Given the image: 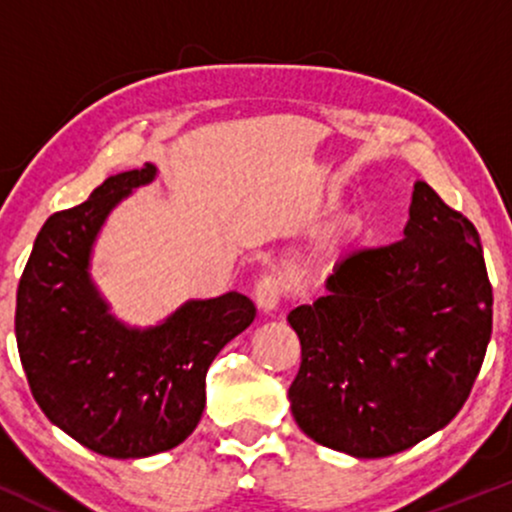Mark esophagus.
<instances>
[{
	"mask_svg": "<svg viewBox=\"0 0 512 512\" xmlns=\"http://www.w3.org/2000/svg\"><path fill=\"white\" fill-rule=\"evenodd\" d=\"M279 296H281V286L274 276H262V279L255 284V293H252L260 313H272V310H276V305H279Z\"/></svg>",
	"mask_w": 512,
	"mask_h": 512,
	"instance_id": "esophagus-1",
	"label": "esophagus"
}]
</instances>
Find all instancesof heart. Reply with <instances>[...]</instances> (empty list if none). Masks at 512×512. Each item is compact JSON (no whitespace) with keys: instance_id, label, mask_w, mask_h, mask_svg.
Masks as SVG:
<instances>
[{"instance_id":"heart-1","label":"heart","mask_w":512,"mask_h":512,"mask_svg":"<svg viewBox=\"0 0 512 512\" xmlns=\"http://www.w3.org/2000/svg\"><path fill=\"white\" fill-rule=\"evenodd\" d=\"M363 236H366V221L356 214L346 216L315 240L308 257H305V267L313 269V272H330L344 257L351 255V250L361 243Z\"/></svg>"}]
</instances>
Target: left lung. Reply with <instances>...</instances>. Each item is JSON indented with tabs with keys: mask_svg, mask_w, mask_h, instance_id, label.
<instances>
[{
	"mask_svg": "<svg viewBox=\"0 0 512 512\" xmlns=\"http://www.w3.org/2000/svg\"><path fill=\"white\" fill-rule=\"evenodd\" d=\"M289 313V387L305 436L358 460L414 448L467 402L491 339L493 293L474 223L416 182L404 238L334 267Z\"/></svg>",
	"mask_w": 512,
	"mask_h": 512,
	"instance_id": "left-lung-1",
	"label": "left lung"
}]
</instances>
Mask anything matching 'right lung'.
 Listing matches in <instances>:
<instances>
[{
	"label": "right lung",
	"mask_w": 512,
	"mask_h": 512,
	"mask_svg": "<svg viewBox=\"0 0 512 512\" xmlns=\"http://www.w3.org/2000/svg\"><path fill=\"white\" fill-rule=\"evenodd\" d=\"M156 173L151 163L117 173L84 204L52 214L16 291V344L35 402L76 443L115 460L190 436L211 361L255 320V305L236 291L182 303L144 330L110 313L91 279L93 245L110 211Z\"/></svg>",
	"instance_id": "1"
}]
</instances>
